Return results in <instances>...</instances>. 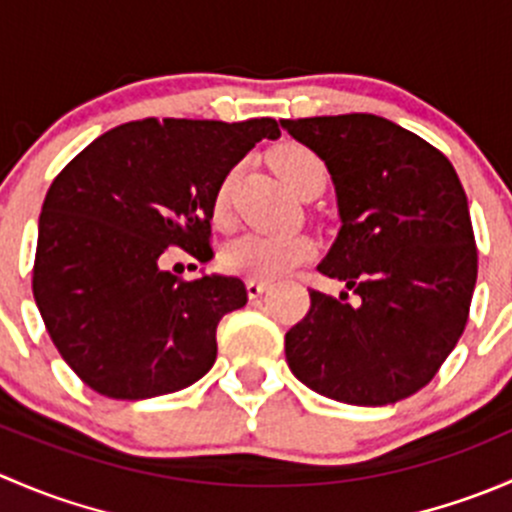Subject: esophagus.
Here are the masks:
<instances>
[{
  "label": "esophagus",
  "instance_id": "obj_1",
  "mask_svg": "<svg viewBox=\"0 0 512 512\" xmlns=\"http://www.w3.org/2000/svg\"><path fill=\"white\" fill-rule=\"evenodd\" d=\"M267 287H270V282L265 280H247V294H250V299L260 297L262 292H267Z\"/></svg>",
  "mask_w": 512,
  "mask_h": 512
}]
</instances>
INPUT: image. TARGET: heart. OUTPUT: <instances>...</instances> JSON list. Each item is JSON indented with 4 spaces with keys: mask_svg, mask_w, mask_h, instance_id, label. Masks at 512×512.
I'll return each mask as SVG.
<instances>
[{
    "mask_svg": "<svg viewBox=\"0 0 512 512\" xmlns=\"http://www.w3.org/2000/svg\"><path fill=\"white\" fill-rule=\"evenodd\" d=\"M272 165L294 193H307L309 188H324L327 168L324 160L307 146L287 143L272 153ZM237 170L227 173L213 200V213L218 220L227 218L230 210L232 180ZM314 245L307 235H275V232H245L225 245L223 267L232 275L252 277V280H275L294 270L312 257Z\"/></svg>",
    "mask_w": 512,
    "mask_h": 512,
    "instance_id": "obj_1",
    "label": "heart"
}]
</instances>
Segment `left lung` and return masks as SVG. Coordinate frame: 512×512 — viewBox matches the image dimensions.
<instances>
[{"mask_svg":"<svg viewBox=\"0 0 512 512\" xmlns=\"http://www.w3.org/2000/svg\"><path fill=\"white\" fill-rule=\"evenodd\" d=\"M282 128L332 173L342 227L317 270L356 294L309 292L307 317L285 334L289 369L342 404H396L466 329L478 277L466 190L438 148L374 113Z\"/></svg>","mask_w":512,"mask_h":512,"instance_id":"obj_1","label":"left lung"}]
</instances>
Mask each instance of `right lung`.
<instances>
[{"label": "right lung", "mask_w": 512, "mask_h": 512, "mask_svg": "<svg viewBox=\"0 0 512 512\" xmlns=\"http://www.w3.org/2000/svg\"><path fill=\"white\" fill-rule=\"evenodd\" d=\"M262 138H280L275 118H143L98 136L54 178L32 289L54 347L96 394H173L215 364V332L247 304L245 282L180 280L165 250L213 260L218 185Z\"/></svg>", "instance_id": "add662e5"}]
</instances>
